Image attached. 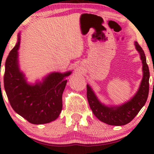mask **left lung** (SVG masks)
Returning a JSON list of instances; mask_svg holds the SVG:
<instances>
[{"label": "left lung", "mask_w": 154, "mask_h": 154, "mask_svg": "<svg viewBox=\"0 0 154 154\" xmlns=\"http://www.w3.org/2000/svg\"><path fill=\"white\" fill-rule=\"evenodd\" d=\"M136 50L140 53L142 62L143 77L136 94L128 101L117 106H107L100 102L89 85H87V97L90 108L100 121L108 125L123 126L134 119L147 100L149 90V70L146 56L137 42H135Z\"/></svg>", "instance_id": "obj_1"}]
</instances>
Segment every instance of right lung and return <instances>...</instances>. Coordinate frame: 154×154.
Instances as JSON below:
<instances>
[{
	"label": "right lung",
	"instance_id": "add662e5",
	"mask_svg": "<svg viewBox=\"0 0 154 154\" xmlns=\"http://www.w3.org/2000/svg\"><path fill=\"white\" fill-rule=\"evenodd\" d=\"M20 35L17 44L5 62L4 88L10 103L15 112L33 124H47L59 117L62 109V93L72 72H53L42 82L30 85L20 71L19 50Z\"/></svg>",
	"mask_w": 154,
	"mask_h": 154
}]
</instances>
